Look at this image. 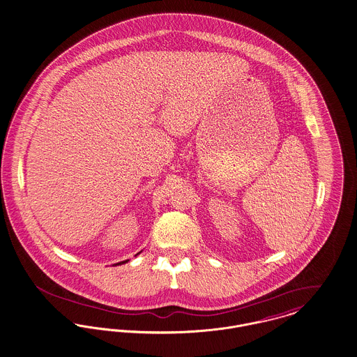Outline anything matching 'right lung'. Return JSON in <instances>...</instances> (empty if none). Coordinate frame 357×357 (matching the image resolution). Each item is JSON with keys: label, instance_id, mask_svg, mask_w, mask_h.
<instances>
[{"label": "right lung", "instance_id": "1", "mask_svg": "<svg viewBox=\"0 0 357 357\" xmlns=\"http://www.w3.org/2000/svg\"><path fill=\"white\" fill-rule=\"evenodd\" d=\"M139 253H141V252H139ZM139 253H138V255H139ZM126 262H128V260H126V261L118 262V264H115V265H121V264H126Z\"/></svg>", "mask_w": 357, "mask_h": 357}]
</instances>
